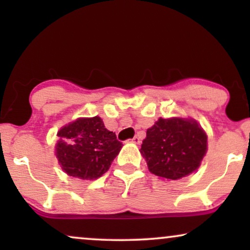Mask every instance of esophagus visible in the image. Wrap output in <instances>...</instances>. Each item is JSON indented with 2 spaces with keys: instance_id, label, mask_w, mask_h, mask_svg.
Masks as SVG:
<instances>
[{
  "instance_id": "esophagus-1",
  "label": "esophagus",
  "mask_w": 250,
  "mask_h": 250,
  "mask_svg": "<svg viewBox=\"0 0 250 250\" xmlns=\"http://www.w3.org/2000/svg\"><path fill=\"white\" fill-rule=\"evenodd\" d=\"M140 140H141V139H140V136L139 135H135L134 138L132 139V141L134 142V143H140Z\"/></svg>"
}]
</instances>
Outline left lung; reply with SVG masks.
<instances>
[{
  "label": "left lung",
  "mask_w": 250,
  "mask_h": 250,
  "mask_svg": "<svg viewBox=\"0 0 250 250\" xmlns=\"http://www.w3.org/2000/svg\"><path fill=\"white\" fill-rule=\"evenodd\" d=\"M207 151V136L191 119L159 118L146 129L141 153L155 175L179 180L200 165Z\"/></svg>",
  "instance_id": "1"
}]
</instances>
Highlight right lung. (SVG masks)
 Here are the masks:
<instances>
[{
  "label": "right lung",
  "instance_id": "1",
  "mask_svg": "<svg viewBox=\"0 0 250 250\" xmlns=\"http://www.w3.org/2000/svg\"><path fill=\"white\" fill-rule=\"evenodd\" d=\"M58 136L56 151L61 168L82 180L104 175L123 146L98 116L70 123L58 132Z\"/></svg>",
  "mask_w": 250,
  "mask_h": 250
}]
</instances>
